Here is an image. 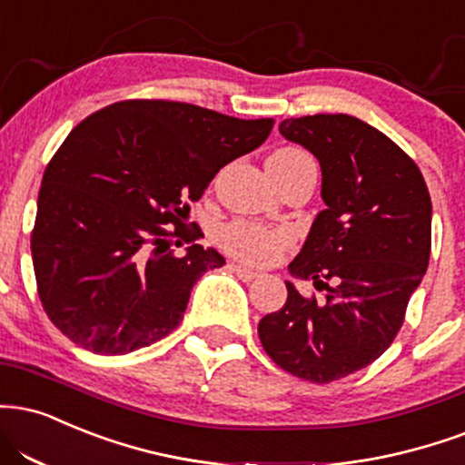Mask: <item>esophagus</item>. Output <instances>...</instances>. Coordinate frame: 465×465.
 <instances>
[{
  "mask_svg": "<svg viewBox=\"0 0 465 465\" xmlns=\"http://www.w3.org/2000/svg\"><path fill=\"white\" fill-rule=\"evenodd\" d=\"M227 268L233 272V275H238L240 279H242V282H253V279L260 277V275H257V272L249 271V268H244V266H240V264H229Z\"/></svg>",
  "mask_w": 465,
  "mask_h": 465,
  "instance_id": "esophagus-1",
  "label": "esophagus"
}]
</instances>
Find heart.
I'll list each match as a JSON object with an SVG mask.
<instances>
[{
	"instance_id": "obj_1",
	"label": "heart",
	"mask_w": 465,
	"mask_h": 465,
	"mask_svg": "<svg viewBox=\"0 0 465 465\" xmlns=\"http://www.w3.org/2000/svg\"><path fill=\"white\" fill-rule=\"evenodd\" d=\"M271 160L283 162V164H296V162L312 160L305 151L286 147L271 155ZM221 247L233 255L236 260L249 266H268L277 260L292 242V233L288 229H272L253 221H233L223 227Z\"/></svg>"
}]
</instances>
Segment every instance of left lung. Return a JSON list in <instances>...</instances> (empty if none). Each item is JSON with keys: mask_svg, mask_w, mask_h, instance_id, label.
Returning <instances> with one entry per match:
<instances>
[{"mask_svg": "<svg viewBox=\"0 0 465 465\" xmlns=\"http://www.w3.org/2000/svg\"><path fill=\"white\" fill-rule=\"evenodd\" d=\"M282 136L321 162L322 201L290 272L327 296L286 282L282 310L257 335L279 368L331 383L379 360L405 321L430 255V197L418 164L383 132L349 114L286 119Z\"/></svg>", "mask_w": 465, "mask_h": 465, "instance_id": "1", "label": "left lung"}]
</instances>
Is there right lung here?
<instances>
[{"mask_svg":"<svg viewBox=\"0 0 465 465\" xmlns=\"http://www.w3.org/2000/svg\"><path fill=\"white\" fill-rule=\"evenodd\" d=\"M272 125L193 104L127 99L73 127L45 169L32 229L49 321L99 355H125L169 335L199 277L225 264L201 247V229L188 227L190 203ZM182 243L187 255L175 256L172 247Z\"/></svg>","mask_w":465,"mask_h":465,"instance_id":"obj_1","label":"right lung"}]
</instances>
